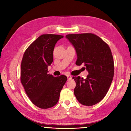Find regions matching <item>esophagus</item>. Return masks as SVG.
<instances>
[{
    "label": "esophagus",
    "instance_id": "1",
    "mask_svg": "<svg viewBox=\"0 0 131 131\" xmlns=\"http://www.w3.org/2000/svg\"><path fill=\"white\" fill-rule=\"evenodd\" d=\"M67 77H68V80H70V79H72V77L70 76V75H67Z\"/></svg>",
    "mask_w": 131,
    "mask_h": 131
}]
</instances>
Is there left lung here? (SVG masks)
I'll return each mask as SVG.
<instances>
[{
    "label": "left lung",
    "mask_w": 131,
    "mask_h": 131,
    "mask_svg": "<svg viewBox=\"0 0 131 131\" xmlns=\"http://www.w3.org/2000/svg\"><path fill=\"white\" fill-rule=\"evenodd\" d=\"M66 37L76 49V64H83L88 72L87 78L73 77L76 85L75 96L81 105L92 106L107 94L114 76V60L108 44L97 35L85 33L69 34Z\"/></svg>",
    "instance_id": "obj_1"
}]
</instances>
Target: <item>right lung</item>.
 <instances>
[{"instance_id":"add662e5","label":"right lung","mask_w":131,"mask_h":131,"mask_svg":"<svg viewBox=\"0 0 131 131\" xmlns=\"http://www.w3.org/2000/svg\"><path fill=\"white\" fill-rule=\"evenodd\" d=\"M63 36L44 34L26 48L21 65V82L31 102L40 108H48L58 102L67 77H54L48 72L53 61L55 44Z\"/></svg>"}]
</instances>
